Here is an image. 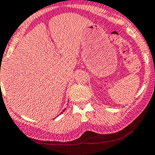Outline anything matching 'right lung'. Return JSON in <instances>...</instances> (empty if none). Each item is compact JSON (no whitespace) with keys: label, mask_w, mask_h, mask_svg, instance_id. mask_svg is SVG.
Instances as JSON below:
<instances>
[{"label":"right lung","mask_w":155,"mask_h":155,"mask_svg":"<svg viewBox=\"0 0 155 155\" xmlns=\"http://www.w3.org/2000/svg\"><path fill=\"white\" fill-rule=\"evenodd\" d=\"M64 110H65V109H64V110H63V111H62V112H61V113H63V112H64ZM59 115H60V114H59Z\"/></svg>","instance_id":"right-lung-1"}]
</instances>
